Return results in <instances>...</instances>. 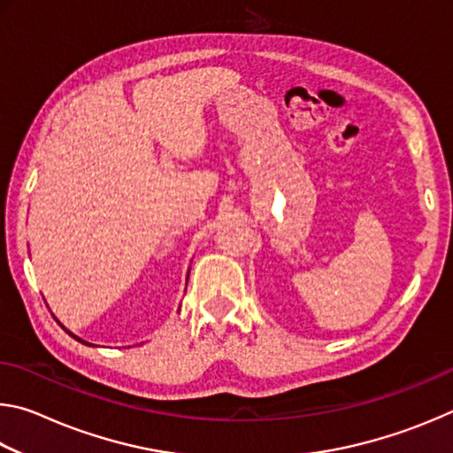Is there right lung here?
<instances>
[{
    "label": "right lung",
    "instance_id": "right-lung-1",
    "mask_svg": "<svg viewBox=\"0 0 453 453\" xmlns=\"http://www.w3.org/2000/svg\"><path fill=\"white\" fill-rule=\"evenodd\" d=\"M53 318H56V316H53ZM56 321H58V324H59V326H61V327H64V329H65V334H70V335H72V337H73V340H78V342H80V343H86V346H91V343H88V342H86V340H81V337H78V335H75V334H72V332H70V329H67V327H65V326H64V324H61V321H59V319H58V318H56Z\"/></svg>",
    "mask_w": 453,
    "mask_h": 453
}]
</instances>
